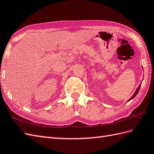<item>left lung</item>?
I'll use <instances>...</instances> for the list:
<instances>
[{
  "label": "left lung",
  "instance_id": "obj_1",
  "mask_svg": "<svg viewBox=\"0 0 154 154\" xmlns=\"http://www.w3.org/2000/svg\"><path fill=\"white\" fill-rule=\"evenodd\" d=\"M140 86H141V82H140V84L139 85V87H138L137 88V89L136 90V91H135V93H134V94H133V96L131 97V98H130V99L128 100V101H129L130 100H132L133 99V97H135L136 96H137V94H138V92H139V90H140Z\"/></svg>",
  "mask_w": 154,
  "mask_h": 154
}]
</instances>
